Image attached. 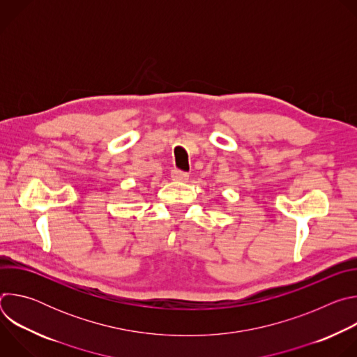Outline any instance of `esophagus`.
Here are the masks:
<instances>
[{"instance_id": "esophagus-1", "label": "esophagus", "mask_w": 357, "mask_h": 357, "mask_svg": "<svg viewBox=\"0 0 357 357\" xmlns=\"http://www.w3.org/2000/svg\"><path fill=\"white\" fill-rule=\"evenodd\" d=\"M171 178H172V181H175V182H186V181L189 179V174L182 172V171H178V169H174V171L171 172Z\"/></svg>"}]
</instances>
